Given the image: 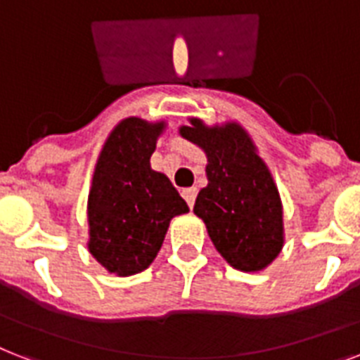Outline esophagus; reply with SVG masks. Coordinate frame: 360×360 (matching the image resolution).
I'll return each mask as SVG.
<instances>
[{"label":"esophagus","instance_id":"1","mask_svg":"<svg viewBox=\"0 0 360 360\" xmlns=\"http://www.w3.org/2000/svg\"><path fill=\"white\" fill-rule=\"evenodd\" d=\"M181 195L185 198V201L188 203V207L192 209L194 207V201H195V195H198V190L192 186V188H183V192H181Z\"/></svg>","mask_w":360,"mask_h":360}]
</instances>
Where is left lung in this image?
<instances>
[{
	"label": "left lung",
	"mask_w": 360,
	"mask_h": 360,
	"mask_svg": "<svg viewBox=\"0 0 360 360\" xmlns=\"http://www.w3.org/2000/svg\"><path fill=\"white\" fill-rule=\"evenodd\" d=\"M179 134L207 155L209 183L195 198L194 214L205 221L218 253L236 270H264L285 244L283 203L248 131L236 122L209 127L190 118Z\"/></svg>",
	"instance_id": "left-lung-1"
}]
</instances>
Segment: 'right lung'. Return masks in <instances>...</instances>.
Here are the masks:
<instances>
[{
    "label": "right lung",
    "mask_w": 360,
    "mask_h": 360,
    "mask_svg": "<svg viewBox=\"0 0 360 360\" xmlns=\"http://www.w3.org/2000/svg\"><path fill=\"white\" fill-rule=\"evenodd\" d=\"M166 122L129 116L105 140L89 192V251L110 274L146 270L165 242L170 220L188 212L170 179L150 159Z\"/></svg>",
    "instance_id": "obj_1"
}]
</instances>
